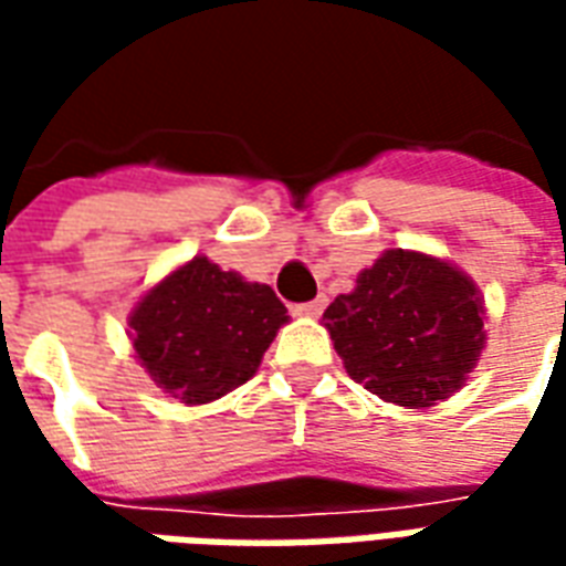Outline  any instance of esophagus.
Returning <instances> with one entry per match:
<instances>
[{
    "label": "esophagus",
    "mask_w": 566,
    "mask_h": 566,
    "mask_svg": "<svg viewBox=\"0 0 566 566\" xmlns=\"http://www.w3.org/2000/svg\"><path fill=\"white\" fill-rule=\"evenodd\" d=\"M321 312H324V296L308 300V303H296L294 306V315H306V318H318Z\"/></svg>",
    "instance_id": "esophagus-1"
}]
</instances>
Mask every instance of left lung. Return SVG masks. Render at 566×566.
I'll list each match as a JSON object with an SVG mask.
<instances>
[{
  "label": "left lung",
  "mask_w": 566,
  "mask_h": 566,
  "mask_svg": "<svg viewBox=\"0 0 566 566\" xmlns=\"http://www.w3.org/2000/svg\"><path fill=\"white\" fill-rule=\"evenodd\" d=\"M482 300L451 263L391 248L324 312L333 348L369 394L424 409L458 391L485 348Z\"/></svg>",
  "instance_id": "left-lung-1"
}]
</instances>
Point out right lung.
Returning a JSON list of instances; mask_svg holds the SVG:
<instances>
[{
  "instance_id": "add662e5",
  "label": "right lung",
  "mask_w": 566,
  "mask_h": 566,
  "mask_svg": "<svg viewBox=\"0 0 566 566\" xmlns=\"http://www.w3.org/2000/svg\"><path fill=\"white\" fill-rule=\"evenodd\" d=\"M284 321L270 284L193 258L142 296L129 336L154 385L199 406L245 385Z\"/></svg>"
}]
</instances>
